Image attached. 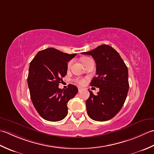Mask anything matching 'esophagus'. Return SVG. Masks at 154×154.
<instances>
[{
    "label": "esophagus",
    "mask_w": 154,
    "mask_h": 154,
    "mask_svg": "<svg viewBox=\"0 0 154 154\" xmlns=\"http://www.w3.org/2000/svg\"><path fill=\"white\" fill-rule=\"evenodd\" d=\"M82 90H83L82 88H78V92H80L81 91H82Z\"/></svg>",
    "instance_id": "obj_1"
}]
</instances>
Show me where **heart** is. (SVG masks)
<instances>
[{
	"mask_svg": "<svg viewBox=\"0 0 154 154\" xmlns=\"http://www.w3.org/2000/svg\"><path fill=\"white\" fill-rule=\"evenodd\" d=\"M90 58H89L88 57H84L82 58V62H83V64H84L86 63V62L90 60ZM72 64V61H70L68 62V67H70V66ZM75 82L78 84H80V85H83V84L85 83V80L84 79H80V78H76V79H75Z\"/></svg>",
	"mask_w": 154,
	"mask_h": 154,
	"instance_id": "1",
	"label": "heart"
}]
</instances>
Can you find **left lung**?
<instances>
[{"instance_id": "obj_1", "label": "left lung", "mask_w": 154, "mask_h": 154, "mask_svg": "<svg viewBox=\"0 0 154 154\" xmlns=\"http://www.w3.org/2000/svg\"><path fill=\"white\" fill-rule=\"evenodd\" d=\"M82 54L94 59L96 76L90 86L100 89L97 95L89 90L90 95L86 102L88 115L95 121L110 120L120 112L126 99L129 90L128 68L119 53L109 45H100Z\"/></svg>"}]
</instances>
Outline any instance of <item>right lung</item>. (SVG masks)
I'll return each instance as SVG.
<instances>
[{
    "instance_id": "1",
    "label": "right lung",
    "mask_w": 154,
    "mask_h": 154,
    "mask_svg": "<svg viewBox=\"0 0 154 154\" xmlns=\"http://www.w3.org/2000/svg\"><path fill=\"white\" fill-rule=\"evenodd\" d=\"M76 54H69L55 48L39 51L30 63L28 85L34 108L43 119L60 121L68 114L67 103L76 95V86L58 88L67 74L68 62Z\"/></svg>"
}]
</instances>
